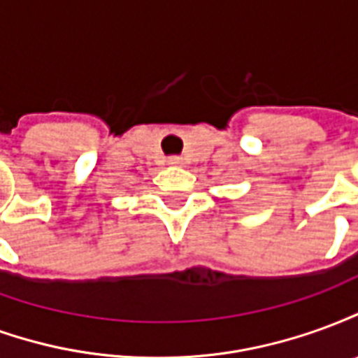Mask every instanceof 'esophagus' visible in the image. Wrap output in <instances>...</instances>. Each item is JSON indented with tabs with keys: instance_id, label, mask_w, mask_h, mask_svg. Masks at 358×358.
<instances>
[{
	"instance_id": "34e87169",
	"label": "esophagus",
	"mask_w": 358,
	"mask_h": 358,
	"mask_svg": "<svg viewBox=\"0 0 358 358\" xmlns=\"http://www.w3.org/2000/svg\"><path fill=\"white\" fill-rule=\"evenodd\" d=\"M169 164H171V166H180V164H182V159H180V157H172V159H169Z\"/></svg>"
}]
</instances>
